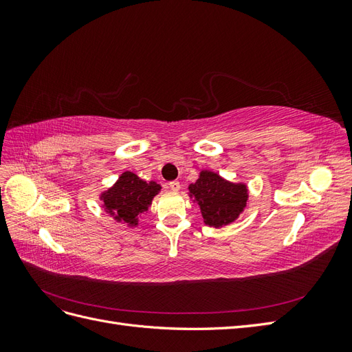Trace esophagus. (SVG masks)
Instances as JSON below:
<instances>
[{
	"mask_svg": "<svg viewBox=\"0 0 352 352\" xmlns=\"http://www.w3.org/2000/svg\"><path fill=\"white\" fill-rule=\"evenodd\" d=\"M168 188L172 190H179L180 189V184L177 182V180H172V182L168 184Z\"/></svg>",
	"mask_w": 352,
	"mask_h": 352,
	"instance_id": "34e87169",
	"label": "esophagus"
}]
</instances>
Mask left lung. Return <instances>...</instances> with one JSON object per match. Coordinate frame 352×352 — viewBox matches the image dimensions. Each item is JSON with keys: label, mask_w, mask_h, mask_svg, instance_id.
Masks as SVG:
<instances>
[{"label": "left lung", "mask_w": 352, "mask_h": 352, "mask_svg": "<svg viewBox=\"0 0 352 352\" xmlns=\"http://www.w3.org/2000/svg\"><path fill=\"white\" fill-rule=\"evenodd\" d=\"M189 192L201 207L206 225L221 228L229 225L247 206V186L230 184L212 172H201L195 184L189 185Z\"/></svg>", "instance_id": "obj_1"}]
</instances>
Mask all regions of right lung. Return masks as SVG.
<instances>
[{
	"instance_id": "obj_1",
	"label": "right lung",
	"mask_w": 352,
	"mask_h": 352,
	"mask_svg": "<svg viewBox=\"0 0 352 352\" xmlns=\"http://www.w3.org/2000/svg\"><path fill=\"white\" fill-rule=\"evenodd\" d=\"M160 189L155 182H145L132 172H124L116 185L101 195V199L104 208L117 221L136 226L138 216L148 210Z\"/></svg>"
}]
</instances>
